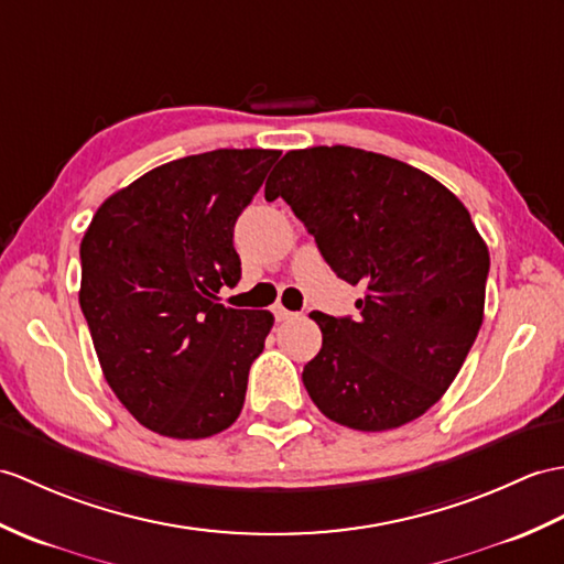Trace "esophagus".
<instances>
[{
	"instance_id": "esophagus-1",
	"label": "esophagus",
	"mask_w": 564,
	"mask_h": 564,
	"mask_svg": "<svg viewBox=\"0 0 564 564\" xmlns=\"http://www.w3.org/2000/svg\"><path fill=\"white\" fill-rule=\"evenodd\" d=\"M273 317H276V322H285V319H293L295 312L285 310L283 305H276V307H273Z\"/></svg>"
}]
</instances>
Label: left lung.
I'll return each instance as SVG.
<instances>
[{"mask_svg":"<svg viewBox=\"0 0 564 564\" xmlns=\"http://www.w3.org/2000/svg\"><path fill=\"white\" fill-rule=\"evenodd\" d=\"M264 196L293 208L338 279L365 288L358 319L310 314L322 329L303 370L314 405L362 432L421 417L482 324L490 254L466 206L423 170L352 147L288 151Z\"/></svg>","mask_w":564,"mask_h":564,"instance_id":"8db88e82","label":"left lung"}]
</instances>
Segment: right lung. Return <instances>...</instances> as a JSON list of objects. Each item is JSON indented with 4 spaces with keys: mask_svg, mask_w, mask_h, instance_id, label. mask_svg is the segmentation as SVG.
<instances>
[{
    "mask_svg": "<svg viewBox=\"0 0 564 564\" xmlns=\"http://www.w3.org/2000/svg\"><path fill=\"white\" fill-rule=\"evenodd\" d=\"M279 155L218 149L153 167L84 235L78 303L102 375L163 437H212L242 411L273 314L220 305L218 291L240 281L235 220Z\"/></svg>",
    "mask_w": 564,
    "mask_h": 564,
    "instance_id": "obj_1",
    "label": "right lung"
}]
</instances>
